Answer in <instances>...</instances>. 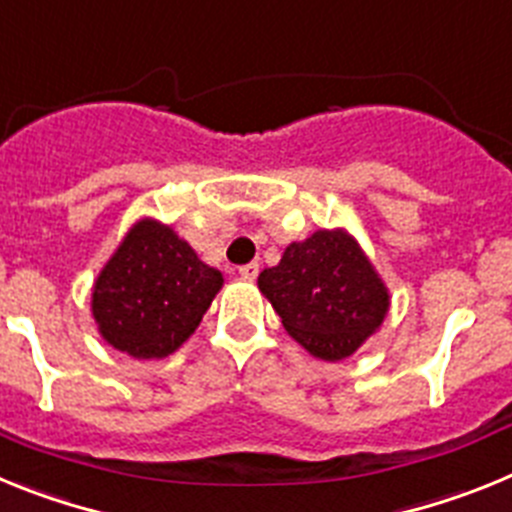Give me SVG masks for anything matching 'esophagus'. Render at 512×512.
<instances>
[{
  "instance_id": "1",
  "label": "esophagus",
  "mask_w": 512,
  "mask_h": 512,
  "mask_svg": "<svg viewBox=\"0 0 512 512\" xmlns=\"http://www.w3.org/2000/svg\"><path fill=\"white\" fill-rule=\"evenodd\" d=\"M238 274H241L243 279H248V282H253V279L259 277V264H243L241 269H238Z\"/></svg>"
}]
</instances>
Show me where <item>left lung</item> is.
I'll use <instances>...</instances> for the list:
<instances>
[{"label":"left lung","mask_w":512,"mask_h":512,"mask_svg":"<svg viewBox=\"0 0 512 512\" xmlns=\"http://www.w3.org/2000/svg\"><path fill=\"white\" fill-rule=\"evenodd\" d=\"M259 287L289 336L325 361L354 354L390 307L382 279L343 230L289 243L279 266L261 271Z\"/></svg>","instance_id":"left-lung-1"}]
</instances>
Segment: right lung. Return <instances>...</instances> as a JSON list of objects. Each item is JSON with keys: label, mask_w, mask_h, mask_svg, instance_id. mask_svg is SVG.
<instances>
[{"label": "right lung", "mask_w": 512, "mask_h": 512, "mask_svg": "<svg viewBox=\"0 0 512 512\" xmlns=\"http://www.w3.org/2000/svg\"><path fill=\"white\" fill-rule=\"evenodd\" d=\"M223 274L166 225H135L94 284L92 312L104 341L135 359L174 354L210 307Z\"/></svg>", "instance_id": "add662e5"}]
</instances>
